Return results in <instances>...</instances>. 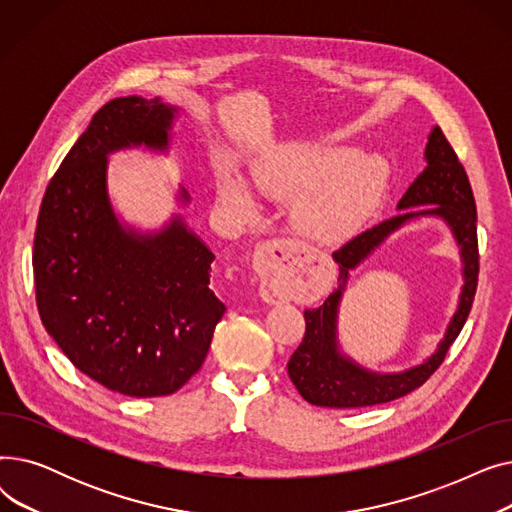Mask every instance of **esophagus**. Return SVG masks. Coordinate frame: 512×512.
<instances>
[{
  "label": "esophagus",
  "instance_id": "34e87169",
  "mask_svg": "<svg viewBox=\"0 0 512 512\" xmlns=\"http://www.w3.org/2000/svg\"><path fill=\"white\" fill-rule=\"evenodd\" d=\"M307 257L305 247L288 238H274L265 242L257 257V270L261 274L259 294L265 303H280L288 294L290 280L303 267Z\"/></svg>",
  "mask_w": 512,
  "mask_h": 512
}]
</instances>
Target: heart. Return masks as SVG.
I'll use <instances>...</instances> for the list:
<instances>
[{"instance_id": "obj_1", "label": "heart", "mask_w": 512, "mask_h": 512, "mask_svg": "<svg viewBox=\"0 0 512 512\" xmlns=\"http://www.w3.org/2000/svg\"><path fill=\"white\" fill-rule=\"evenodd\" d=\"M382 178V161L375 155L319 143H286L253 166L259 191L292 203V226L313 240H336L351 232L378 197ZM218 199L240 220L257 213L255 195L236 174L218 180Z\"/></svg>"}]
</instances>
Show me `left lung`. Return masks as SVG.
<instances>
[{"label":"left lung","instance_id":"1","mask_svg":"<svg viewBox=\"0 0 512 512\" xmlns=\"http://www.w3.org/2000/svg\"><path fill=\"white\" fill-rule=\"evenodd\" d=\"M423 159L427 164L425 170L413 180L396 205L400 213L361 232L332 255L340 267L338 288L324 301V305L305 311V338L288 361V375L299 394L315 407H371L413 392L442 365L450 344L461 334L469 317L479 274L477 211L471 184L463 164L438 126L429 132ZM419 217L442 219L460 247L464 263L460 305L439 348L423 364L394 374L371 372L344 356L339 348L337 313L343 290L350 272L383 244L388 235Z\"/></svg>","mask_w":512,"mask_h":512}]
</instances>
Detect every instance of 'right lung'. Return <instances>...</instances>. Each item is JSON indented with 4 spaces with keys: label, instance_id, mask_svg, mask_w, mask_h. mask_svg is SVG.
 Listing matches in <instances>:
<instances>
[{
    "label": "right lung",
    "instance_id": "right-lung-1",
    "mask_svg": "<svg viewBox=\"0 0 512 512\" xmlns=\"http://www.w3.org/2000/svg\"><path fill=\"white\" fill-rule=\"evenodd\" d=\"M178 107L128 95L105 103L51 178L35 232L37 307L76 369L112 392L166 396L195 375L226 307L209 288L215 255L180 213L159 230L122 222L110 157L168 153ZM176 201L191 203L180 186Z\"/></svg>",
    "mask_w": 512,
    "mask_h": 512
}]
</instances>
